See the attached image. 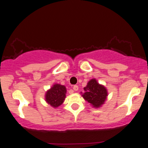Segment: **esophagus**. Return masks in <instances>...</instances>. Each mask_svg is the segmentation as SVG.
I'll return each instance as SVG.
<instances>
[{"mask_svg": "<svg viewBox=\"0 0 148 148\" xmlns=\"http://www.w3.org/2000/svg\"><path fill=\"white\" fill-rule=\"evenodd\" d=\"M73 90L75 91H77L78 90V86H77V85H74V86H73Z\"/></svg>", "mask_w": 148, "mask_h": 148, "instance_id": "esophagus-1", "label": "esophagus"}]
</instances>
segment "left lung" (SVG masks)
Returning <instances> with one entry per match:
<instances>
[{"instance_id": "obj_1", "label": "left lung", "mask_w": 148, "mask_h": 148, "mask_svg": "<svg viewBox=\"0 0 148 148\" xmlns=\"http://www.w3.org/2000/svg\"><path fill=\"white\" fill-rule=\"evenodd\" d=\"M84 90L83 93L80 92L82 97L96 109L101 107L107 99V89L104 85L99 84L95 78L88 81L87 85L84 88Z\"/></svg>"}]
</instances>
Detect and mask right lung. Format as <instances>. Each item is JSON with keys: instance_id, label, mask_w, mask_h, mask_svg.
<instances>
[{"instance_id": "obj_1", "label": "right lung", "mask_w": 148, "mask_h": 148, "mask_svg": "<svg viewBox=\"0 0 148 148\" xmlns=\"http://www.w3.org/2000/svg\"><path fill=\"white\" fill-rule=\"evenodd\" d=\"M66 88L64 85L54 84L50 88L46 91L45 95V101L53 108H57L65 101Z\"/></svg>"}]
</instances>
